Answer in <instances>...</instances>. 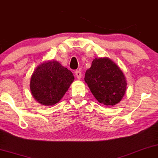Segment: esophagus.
I'll return each instance as SVG.
<instances>
[{
    "mask_svg": "<svg viewBox=\"0 0 158 158\" xmlns=\"http://www.w3.org/2000/svg\"><path fill=\"white\" fill-rule=\"evenodd\" d=\"M75 75L77 77L78 79H80L81 77V72L80 71H75Z\"/></svg>",
    "mask_w": 158,
    "mask_h": 158,
    "instance_id": "34e87169",
    "label": "esophagus"
}]
</instances>
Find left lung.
Segmentation results:
<instances>
[{
    "label": "left lung",
    "mask_w": 158,
    "mask_h": 158,
    "mask_svg": "<svg viewBox=\"0 0 158 158\" xmlns=\"http://www.w3.org/2000/svg\"><path fill=\"white\" fill-rule=\"evenodd\" d=\"M85 81L96 100L105 106L118 103L127 89L124 74L108 58H94L86 71Z\"/></svg>",
    "instance_id": "8db88e82"
}]
</instances>
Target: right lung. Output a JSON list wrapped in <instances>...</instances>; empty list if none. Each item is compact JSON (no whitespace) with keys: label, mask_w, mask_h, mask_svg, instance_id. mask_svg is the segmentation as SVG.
<instances>
[{"label":"right lung","mask_w":158,"mask_h":158,"mask_svg":"<svg viewBox=\"0 0 158 158\" xmlns=\"http://www.w3.org/2000/svg\"><path fill=\"white\" fill-rule=\"evenodd\" d=\"M74 80L72 72L56 60L45 61L35 69L30 80L33 98L45 106L61 100Z\"/></svg>","instance_id":"obj_1"}]
</instances>
